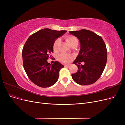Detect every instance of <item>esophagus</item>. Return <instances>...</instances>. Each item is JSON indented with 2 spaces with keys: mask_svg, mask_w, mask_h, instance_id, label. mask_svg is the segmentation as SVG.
I'll use <instances>...</instances> for the list:
<instances>
[{
  "mask_svg": "<svg viewBox=\"0 0 125 125\" xmlns=\"http://www.w3.org/2000/svg\"><path fill=\"white\" fill-rule=\"evenodd\" d=\"M64 66H65V67H69V66H70V65H69V64H65V65H64Z\"/></svg>",
  "mask_w": 125,
  "mask_h": 125,
  "instance_id": "esophagus-1",
  "label": "esophagus"
}]
</instances>
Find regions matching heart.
Returning a JSON list of instances; mask_svg holds the SVG:
<instances>
[{"label":"heart","mask_w":125,"mask_h":125,"mask_svg":"<svg viewBox=\"0 0 125 125\" xmlns=\"http://www.w3.org/2000/svg\"><path fill=\"white\" fill-rule=\"evenodd\" d=\"M66 41L68 42L70 46H71L74 43L78 42V39L73 36H68L66 37ZM60 42V40L59 39H56L54 43L53 44V48L55 51L57 50L58 46ZM72 58H73V56L69 54H67L65 53H62L59 55L58 56V59L59 61H60L62 62H70Z\"/></svg>","instance_id":"1"}]
</instances>
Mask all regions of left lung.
<instances>
[{"mask_svg": "<svg viewBox=\"0 0 125 125\" xmlns=\"http://www.w3.org/2000/svg\"><path fill=\"white\" fill-rule=\"evenodd\" d=\"M76 36L80 42V50L73 63L76 64L78 71L72 74L73 81L80 85L94 83L100 78L106 64L107 52L102 37L92 31L85 29L69 31ZM84 61L83 65H80Z\"/></svg>", "mask_w": 125, "mask_h": 125, "instance_id": "1", "label": "left lung"}]
</instances>
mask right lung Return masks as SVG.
Returning <instances> with one entry per match:
<instances>
[{
    "label": "right lung",
    "instance_id": "1",
    "mask_svg": "<svg viewBox=\"0 0 125 125\" xmlns=\"http://www.w3.org/2000/svg\"><path fill=\"white\" fill-rule=\"evenodd\" d=\"M66 32L43 29L32 34L25 42L22 52L23 67L30 80L37 86L47 88L57 81L63 66L57 61L50 64L47 60L53 52L55 40Z\"/></svg>",
    "mask_w": 125,
    "mask_h": 125
}]
</instances>
